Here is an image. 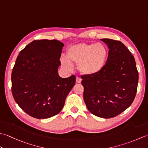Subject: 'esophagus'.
I'll use <instances>...</instances> for the list:
<instances>
[{"label":"esophagus","instance_id":"obj_1","mask_svg":"<svg viewBox=\"0 0 148 148\" xmlns=\"http://www.w3.org/2000/svg\"><path fill=\"white\" fill-rule=\"evenodd\" d=\"M76 83H81V79L80 77H76Z\"/></svg>","mask_w":148,"mask_h":148}]
</instances>
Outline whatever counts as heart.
Masks as SVG:
<instances>
[{"mask_svg": "<svg viewBox=\"0 0 148 148\" xmlns=\"http://www.w3.org/2000/svg\"><path fill=\"white\" fill-rule=\"evenodd\" d=\"M66 56L61 58L65 69L71 70L72 64H78L81 73L92 76L99 74L106 67L109 49L102 43H79L69 47Z\"/></svg>", "mask_w": 148, "mask_h": 148, "instance_id": "heart-1", "label": "heart"}]
</instances>
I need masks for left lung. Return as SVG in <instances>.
<instances>
[{
	"label": "left lung",
	"instance_id": "left-lung-1",
	"mask_svg": "<svg viewBox=\"0 0 148 148\" xmlns=\"http://www.w3.org/2000/svg\"><path fill=\"white\" fill-rule=\"evenodd\" d=\"M108 46L106 67L99 74L81 76L83 98L88 111L103 118L121 114L132 103L139 74L134 56L121 42L102 39Z\"/></svg>",
	"mask_w": 148,
	"mask_h": 148
}]
</instances>
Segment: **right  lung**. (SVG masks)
Returning <instances> with one entry per match:
<instances>
[{
	"label": "right lung",
	"instance_id": "right-lung-1",
	"mask_svg": "<svg viewBox=\"0 0 148 148\" xmlns=\"http://www.w3.org/2000/svg\"><path fill=\"white\" fill-rule=\"evenodd\" d=\"M64 46L57 40H35L18 56L11 74L12 96L32 117L45 119L58 114L76 83L74 75L58 76Z\"/></svg>",
	"mask_w": 148,
	"mask_h": 148
}]
</instances>
